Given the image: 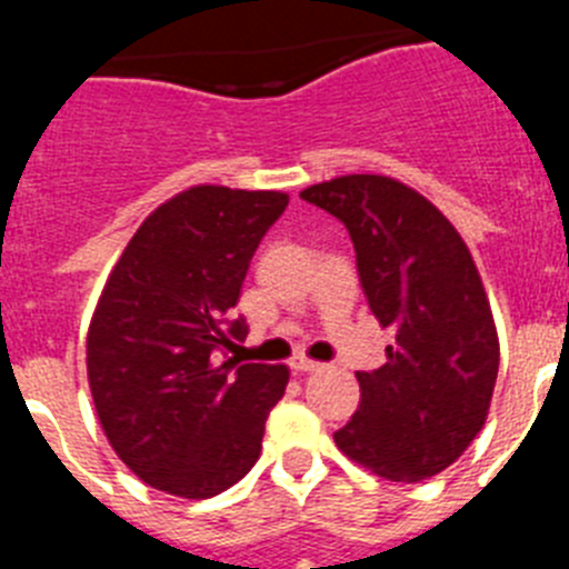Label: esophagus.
Wrapping results in <instances>:
<instances>
[{
	"instance_id": "34e87169",
	"label": "esophagus",
	"mask_w": 569,
	"mask_h": 569,
	"mask_svg": "<svg viewBox=\"0 0 569 569\" xmlns=\"http://www.w3.org/2000/svg\"><path fill=\"white\" fill-rule=\"evenodd\" d=\"M290 367H293L296 373H316V370H321V361H313L308 359V356H296L293 361H290Z\"/></svg>"
}]
</instances>
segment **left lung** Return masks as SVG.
Returning <instances> with one entry per match:
<instances>
[{
	"instance_id": "1",
	"label": "left lung",
	"mask_w": 569,
	"mask_h": 569,
	"mask_svg": "<svg viewBox=\"0 0 569 569\" xmlns=\"http://www.w3.org/2000/svg\"><path fill=\"white\" fill-rule=\"evenodd\" d=\"M299 196L345 224L367 305L396 330L385 365L356 373L359 410L336 447L387 481L430 479L479 436L499 376L476 261L447 216L390 176H339Z\"/></svg>"
}]
</instances>
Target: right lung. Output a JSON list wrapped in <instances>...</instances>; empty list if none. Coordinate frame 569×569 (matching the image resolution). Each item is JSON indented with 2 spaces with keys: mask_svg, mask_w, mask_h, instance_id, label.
Instances as JSON below:
<instances>
[{
  "mask_svg": "<svg viewBox=\"0 0 569 569\" xmlns=\"http://www.w3.org/2000/svg\"><path fill=\"white\" fill-rule=\"evenodd\" d=\"M279 190L196 184L153 210L110 270L88 330V381L116 456L156 490L210 499L248 476L284 365L219 361ZM229 330H223V325Z\"/></svg>",
  "mask_w": 569,
  "mask_h": 569,
  "instance_id": "obj_1",
  "label": "right lung"
}]
</instances>
